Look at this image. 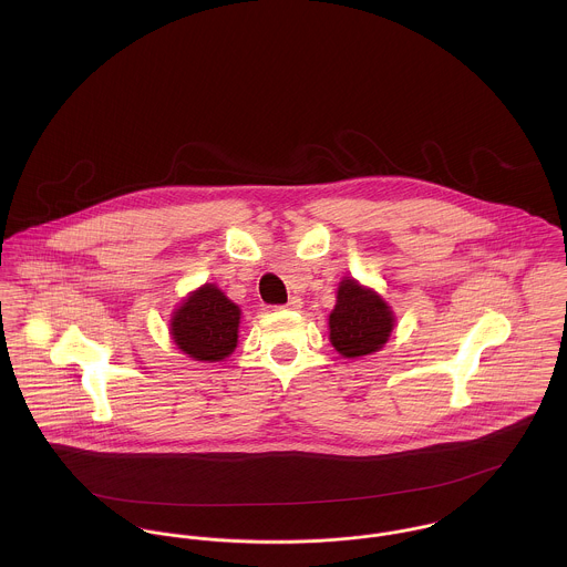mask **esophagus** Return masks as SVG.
<instances>
[{"mask_svg":"<svg viewBox=\"0 0 567 567\" xmlns=\"http://www.w3.org/2000/svg\"><path fill=\"white\" fill-rule=\"evenodd\" d=\"M286 308H288V310H299V308H301V299H299V297H292V299L286 303Z\"/></svg>","mask_w":567,"mask_h":567,"instance_id":"34e87169","label":"esophagus"}]
</instances>
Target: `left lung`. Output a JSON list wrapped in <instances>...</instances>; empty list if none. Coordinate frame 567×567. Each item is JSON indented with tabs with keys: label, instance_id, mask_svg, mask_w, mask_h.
Instances as JSON below:
<instances>
[{
	"label": "left lung",
	"instance_id": "obj_1",
	"mask_svg": "<svg viewBox=\"0 0 567 567\" xmlns=\"http://www.w3.org/2000/svg\"><path fill=\"white\" fill-rule=\"evenodd\" d=\"M393 331V312L373 292L353 279L338 288V301L329 315V340L344 358L378 351Z\"/></svg>",
	"mask_w": 567,
	"mask_h": 567
}]
</instances>
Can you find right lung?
I'll return each instance as SVG.
<instances>
[{
    "label": "right lung",
    "instance_id": "1",
    "mask_svg": "<svg viewBox=\"0 0 567 567\" xmlns=\"http://www.w3.org/2000/svg\"><path fill=\"white\" fill-rule=\"evenodd\" d=\"M240 310L216 286L205 284L176 310L172 338L189 358L218 362L238 342Z\"/></svg>",
    "mask_w": 567,
    "mask_h": 567
}]
</instances>
